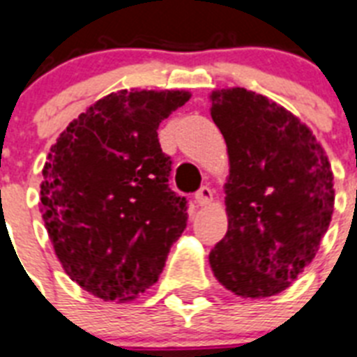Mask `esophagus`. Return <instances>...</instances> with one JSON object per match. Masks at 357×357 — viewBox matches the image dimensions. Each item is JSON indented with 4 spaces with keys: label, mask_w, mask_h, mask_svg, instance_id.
<instances>
[{
    "label": "esophagus",
    "mask_w": 357,
    "mask_h": 357,
    "mask_svg": "<svg viewBox=\"0 0 357 357\" xmlns=\"http://www.w3.org/2000/svg\"><path fill=\"white\" fill-rule=\"evenodd\" d=\"M194 199H196V204L198 205H207L213 202V190L204 185V187H199V190L194 194Z\"/></svg>",
    "instance_id": "34e87169"
}]
</instances>
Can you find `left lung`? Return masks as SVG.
I'll return each mask as SVG.
<instances>
[{"mask_svg": "<svg viewBox=\"0 0 357 357\" xmlns=\"http://www.w3.org/2000/svg\"><path fill=\"white\" fill-rule=\"evenodd\" d=\"M229 153L227 233L208 262L240 297H271L314 260L334 213V176L306 124L244 88L211 95Z\"/></svg>", "mask_w": 357, "mask_h": 357, "instance_id": "obj_1", "label": "left lung"}]
</instances>
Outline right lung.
<instances>
[{"instance_id": "obj_1", "label": "right lung", "mask_w": 357, "mask_h": 357, "mask_svg": "<svg viewBox=\"0 0 357 357\" xmlns=\"http://www.w3.org/2000/svg\"><path fill=\"white\" fill-rule=\"evenodd\" d=\"M187 91H117L60 133L42 174V218L71 280L104 301L158 282L187 227V198L169 187L159 123Z\"/></svg>"}]
</instances>
